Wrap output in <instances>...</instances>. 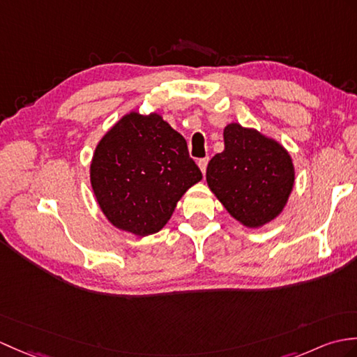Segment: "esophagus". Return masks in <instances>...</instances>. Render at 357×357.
<instances>
[{
	"instance_id": "1",
	"label": "esophagus",
	"mask_w": 357,
	"mask_h": 357,
	"mask_svg": "<svg viewBox=\"0 0 357 357\" xmlns=\"http://www.w3.org/2000/svg\"><path fill=\"white\" fill-rule=\"evenodd\" d=\"M197 165H199V169H201V172L205 173V172H206V165H208V158L199 160V161H197Z\"/></svg>"
}]
</instances>
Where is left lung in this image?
I'll return each instance as SVG.
<instances>
[{
  "instance_id": "obj_1",
  "label": "left lung",
  "mask_w": 357,
  "mask_h": 357,
  "mask_svg": "<svg viewBox=\"0 0 357 357\" xmlns=\"http://www.w3.org/2000/svg\"><path fill=\"white\" fill-rule=\"evenodd\" d=\"M225 151L206 167V182L227 211L248 228H260L283 211L292 193L291 155L275 139L231 123L223 129Z\"/></svg>"
}]
</instances>
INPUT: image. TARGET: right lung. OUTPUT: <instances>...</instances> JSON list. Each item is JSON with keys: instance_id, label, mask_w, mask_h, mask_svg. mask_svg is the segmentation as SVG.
Here are the masks:
<instances>
[{"instance_id": "obj_1", "label": "right lung", "mask_w": 357, "mask_h": 357, "mask_svg": "<svg viewBox=\"0 0 357 357\" xmlns=\"http://www.w3.org/2000/svg\"><path fill=\"white\" fill-rule=\"evenodd\" d=\"M89 173L106 219L139 237L162 229L182 195L202 179L184 137L161 115L135 111L98 141Z\"/></svg>"}]
</instances>
